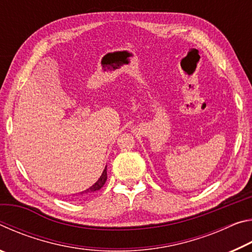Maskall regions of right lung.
Here are the masks:
<instances>
[{
    "instance_id": "1",
    "label": "right lung",
    "mask_w": 252,
    "mask_h": 252,
    "mask_svg": "<svg viewBox=\"0 0 252 252\" xmlns=\"http://www.w3.org/2000/svg\"><path fill=\"white\" fill-rule=\"evenodd\" d=\"M106 178H108V176H106V167H105V169L103 170V173H102V176L100 177L99 180H97L91 188H89V189H87L85 191H83V192H80V193L81 194L89 193V192L91 193V192H94V191H97L99 189H101V188L103 187V185L106 181Z\"/></svg>"
}]
</instances>
